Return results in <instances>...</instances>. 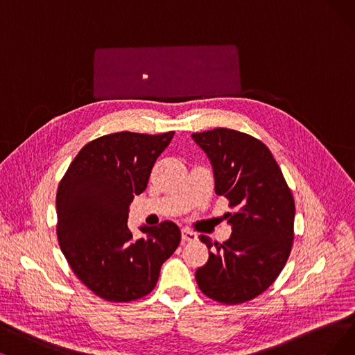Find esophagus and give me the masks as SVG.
<instances>
[{
    "mask_svg": "<svg viewBox=\"0 0 355 355\" xmlns=\"http://www.w3.org/2000/svg\"><path fill=\"white\" fill-rule=\"evenodd\" d=\"M182 239L185 240V242H195V240L198 239V234L193 233V232L189 230V229H183V230H182Z\"/></svg>",
    "mask_w": 355,
    "mask_h": 355,
    "instance_id": "1",
    "label": "esophagus"
}]
</instances>
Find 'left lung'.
<instances>
[{"mask_svg": "<svg viewBox=\"0 0 355 355\" xmlns=\"http://www.w3.org/2000/svg\"><path fill=\"white\" fill-rule=\"evenodd\" d=\"M214 168L216 193L229 200L232 236L223 243L201 236L208 262L196 282L209 299L240 304L262 294L290 257L294 239L293 193L274 155L249 134L216 128L192 134Z\"/></svg>", "mask_w": 355, "mask_h": 355, "instance_id": "1", "label": "left lung"}]
</instances>
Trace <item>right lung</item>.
I'll return each mask as SVG.
<instances>
[{
    "mask_svg": "<svg viewBox=\"0 0 355 355\" xmlns=\"http://www.w3.org/2000/svg\"><path fill=\"white\" fill-rule=\"evenodd\" d=\"M175 132H115L90 141L69 164L56 192V234L73 272L107 302L153 291L160 268L180 243L173 221L128 229L130 204L147 188L151 168Z\"/></svg>",
    "mask_w": 355,
    "mask_h": 355,
    "instance_id": "add662e5",
    "label": "right lung"
}]
</instances>
